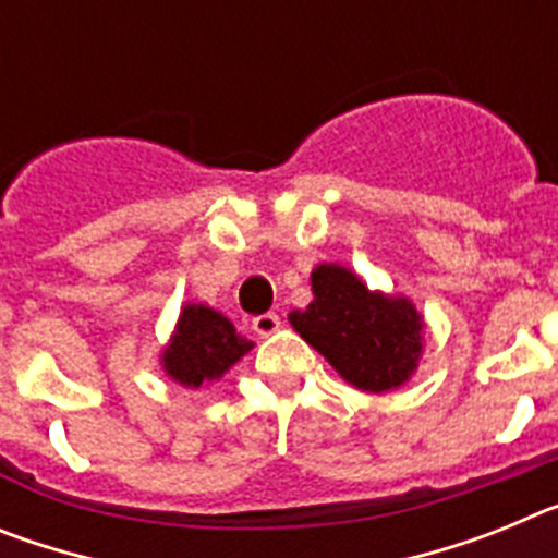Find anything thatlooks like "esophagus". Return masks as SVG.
<instances>
[{
  "instance_id": "obj_1",
  "label": "esophagus",
  "mask_w": 558,
  "mask_h": 558,
  "mask_svg": "<svg viewBox=\"0 0 558 558\" xmlns=\"http://www.w3.org/2000/svg\"><path fill=\"white\" fill-rule=\"evenodd\" d=\"M251 327H254L256 335H263V338H268V335H274L276 329L282 327V318L276 313H263V315H256L254 322H251Z\"/></svg>"
}]
</instances>
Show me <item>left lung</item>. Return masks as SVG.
<instances>
[{
	"label": "left lung",
	"instance_id": "8db88e82",
	"mask_svg": "<svg viewBox=\"0 0 558 558\" xmlns=\"http://www.w3.org/2000/svg\"><path fill=\"white\" fill-rule=\"evenodd\" d=\"M290 324L360 391L402 386L422 354V318L408 299L372 293L352 270L318 265L313 302Z\"/></svg>",
	"mask_w": 558,
	"mask_h": 558
}]
</instances>
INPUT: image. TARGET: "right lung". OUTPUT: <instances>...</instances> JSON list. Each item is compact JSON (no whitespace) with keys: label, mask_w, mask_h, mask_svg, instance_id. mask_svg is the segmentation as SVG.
Returning a JSON list of instances; mask_svg holds the SVG:
<instances>
[{"label":"right lung","mask_w":558,"mask_h":558,"mask_svg":"<svg viewBox=\"0 0 558 558\" xmlns=\"http://www.w3.org/2000/svg\"><path fill=\"white\" fill-rule=\"evenodd\" d=\"M248 349L251 343L234 332L229 318L204 304H186L165 352V372L181 386L198 388L204 379L220 377L234 366Z\"/></svg>","instance_id":"1"}]
</instances>
